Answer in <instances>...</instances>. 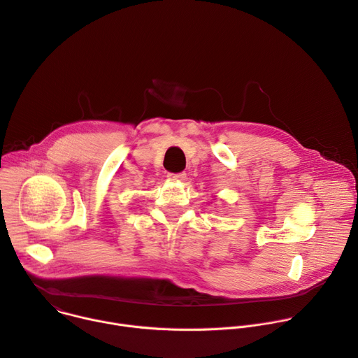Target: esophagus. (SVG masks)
<instances>
[{"label": "esophagus", "instance_id": "1", "mask_svg": "<svg viewBox=\"0 0 358 358\" xmlns=\"http://www.w3.org/2000/svg\"><path fill=\"white\" fill-rule=\"evenodd\" d=\"M169 178L173 181H184L187 178L185 173H178V174H169Z\"/></svg>", "mask_w": 358, "mask_h": 358}]
</instances>
